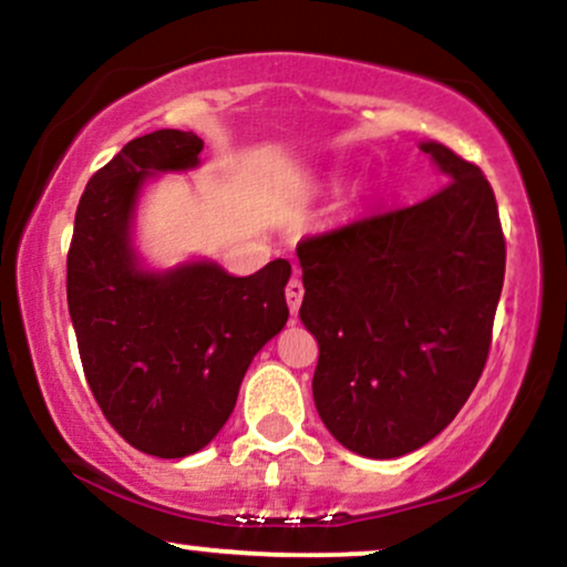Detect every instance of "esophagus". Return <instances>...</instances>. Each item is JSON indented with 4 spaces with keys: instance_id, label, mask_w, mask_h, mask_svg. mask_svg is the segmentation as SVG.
Instances as JSON below:
<instances>
[{
    "instance_id": "obj_1",
    "label": "esophagus",
    "mask_w": 567,
    "mask_h": 567,
    "mask_svg": "<svg viewBox=\"0 0 567 567\" xmlns=\"http://www.w3.org/2000/svg\"><path fill=\"white\" fill-rule=\"evenodd\" d=\"M285 301H288L290 315H298V309H301V301H303V282L298 277H292L288 288H285Z\"/></svg>"
}]
</instances>
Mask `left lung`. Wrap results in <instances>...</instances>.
Returning a JSON list of instances; mask_svg holds the SVG:
<instances>
[{
    "label": "left lung",
    "instance_id": "obj_1",
    "mask_svg": "<svg viewBox=\"0 0 567 567\" xmlns=\"http://www.w3.org/2000/svg\"><path fill=\"white\" fill-rule=\"evenodd\" d=\"M442 173L432 197L298 243V317L320 347L315 405L368 458L419 451L483 375L504 288L506 239L477 165L421 143Z\"/></svg>",
    "mask_w": 567,
    "mask_h": 567
}]
</instances>
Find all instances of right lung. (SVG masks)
<instances>
[{
  "instance_id": "1",
  "label": "right lung",
  "mask_w": 567,
  "mask_h": 567,
  "mask_svg": "<svg viewBox=\"0 0 567 567\" xmlns=\"http://www.w3.org/2000/svg\"><path fill=\"white\" fill-rule=\"evenodd\" d=\"M202 146L184 130L130 141L84 186L66 258L90 392L122 440L157 458H184L216 437L252 357L290 315L285 258L250 277L207 261L165 275L138 266L130 224L143 181L197 167Z\"/></svg>"
}]
</instances>
